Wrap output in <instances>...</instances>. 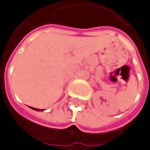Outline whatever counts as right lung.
<instances>
[{"label": "right lung", "instance_id": "1", "mask_svg": "<svg viewBox=\"0 0 150 150\" xmlns=\"http://www.w3.org/2000/svg\"><path fill=\"white\" fill-rule=\"evenodd\" d=\"M32 109H33V110H35V111H42V110H40V109H38V108H32L30 107Z\"/></svg>", "mask_w": 150, "mask_h": 150}]
</instances>
